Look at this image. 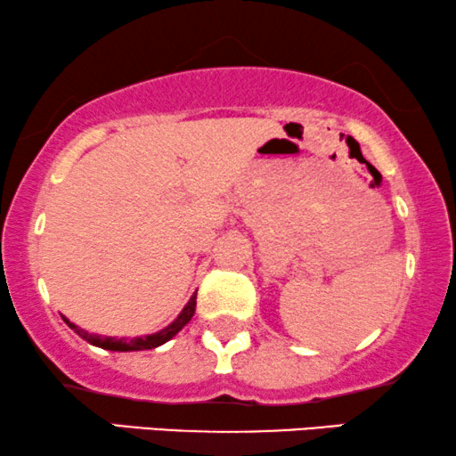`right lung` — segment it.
Instances as JSON below:
<instances>
[{
	"label": "right lung",
	"mask_w": 456,
	"mask_h": 456,
	"mask_svg": "<svg viewBox=\"0 0 456 456\" xmlns=\"http://www.w3.org/2000/svg\"><path fill=\"white\" fill-rule=\"evenodd\" d=\"M195 299H197V293L189 299V304L184 305V310L180 312L178 318H175L172 325H167L166 329H161V331H159V333H152V336H146V338H134V339H127V338H120V339H117V338H102V336H97V333H89V331H85V329L76 327L74 322L68 321V318H63V321L68 322V327L74 329V331L78 333L82 339H86V342L93 344V346H100V348H106V350H118V353H127V350H152V348L161 346V344H166L167 339H172L175 333H178L180 329H183L186 322H189L191 318H193L195 305H197Z\"/></svg>",
	"instance_id": "obj_1"
}]
</instances>
